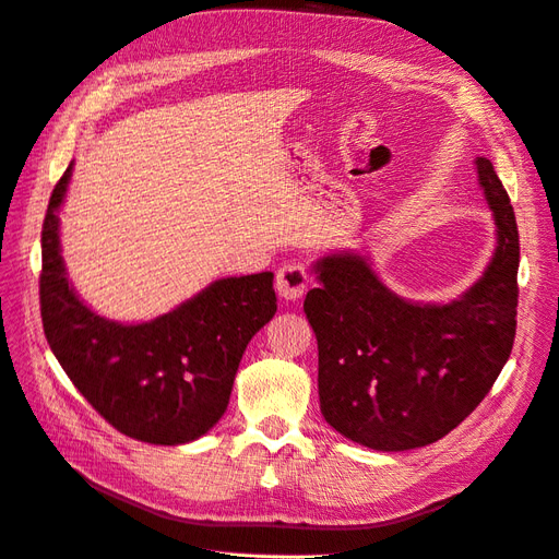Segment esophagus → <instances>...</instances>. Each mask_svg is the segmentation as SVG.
Returning a JSON list of instances; mask_svg holds the SVG:
<instances>
[{"mask_svg":"<svg viewBox=\"0 0 559 559\" xmlns=\"http://www.w3.org/2000/svg\"><path fill=\"white\" fill-rule=\"evenodd\" d=\"M308 282H310L308 270L300 263H284L277 270L275 289L284 300H298L302 294H306Z\"/></svg>","mask_w":559,"mask_h":559,"instance_id":"esophagus-1","label":"esophagus"}]
</instances>
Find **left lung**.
I'll return each mask as SVG.
<instances>
[{"mask_svg":"<svg viewBox=\"0 0 559 559\" xmlns=\"http://www.w3.org/2000/svg\"><path fill=\"white\" fill-rule=\"evenodd\" d=\"M476 175L497 224L485 275L448 306L399 298L357 253L314 270L306 310L319 347V408L354 443L382 452L436 443L478 408L515 341L520 235L492 163Z\"/></svg>","mask_w":559,"mask_h":559,"instance_id":"8db88e82","label":"left lung"}]
</instances>
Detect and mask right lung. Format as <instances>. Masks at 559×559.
Segmentation results:
<instances>
[{"mask_svg": "<svg viewBox=\"0 0 559 559\" xmlns=\"http://www.w3.org/2000/svg\"><path fill=\"white\" fill-rule=\"evenodd\" d=\"M72 163L41 228L39 302L46 341L62 370L114 429L142 443L181 445L228 408L242 354L277 312L273 273L216 280L144 324H118L83 306L64 273L58 235Z\"/></svg>", "mask_w": 559, "mask_h": 559, "instance_id": "right-lung-1", "label": "right lung"}]
</instances>
